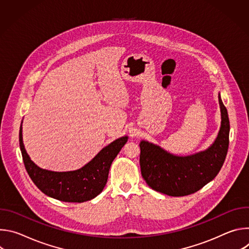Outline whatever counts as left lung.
<instances>
[{"label": "left lung", "instance_id": "obj_1", "mask_svg": "<svg viewBox=\"0 0 249 249\" xmlns=\"http://www.w3.org/2000/svg\"><path fill=\"white\" fill-rule=\"evenodd\" d=\"M221 127L208 149L189 156L170 154L158 145L140 142L141 173L154 190L168 196H186L212 181L221 170L229 149L230 120L219 93Z\"/></svg>", "mask_w": 249, "mask_h": 249}]
</instances>
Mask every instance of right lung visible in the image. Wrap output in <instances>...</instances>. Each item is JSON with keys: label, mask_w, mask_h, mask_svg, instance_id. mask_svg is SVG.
<instances>
[{"label": "right lung", "mask_w": 249, "mask_h": 249, "mask_svg": "<svg viewBox=\"0 0 249 249\" xmlns=\"http://www.w3.org/2000/svg\"><path fill=\"white\" fill-rule=\"evenodd\" d=\"M127 141L128 136L118 138L77 170L52 171L39 167L30 160L23 145L22 126L19 128V147L31 180L45 195L63 202L82 203L100 194L107 182L111 163Z\"/></svg>", "instance_id": "1"}]
</instances>
